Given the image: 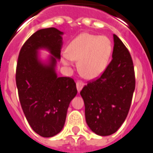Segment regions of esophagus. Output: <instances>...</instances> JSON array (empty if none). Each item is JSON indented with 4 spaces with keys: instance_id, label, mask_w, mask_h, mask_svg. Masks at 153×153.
<instances>
[{
    "instance_id": "1",
    "label": "esophagus",
    "mask_w": 153,
    "mask_h": 153,
    "mask_svg": "<svg viewBox=\"0 0 153 153\" xmlns=\"http://www.w3.org/2000/svg\"><path fill=\"white\" fill-rule=\"evenodd\" d=\"M84 85H85V84H84L82 81H80V80L76 81V88H77L78 92H80V90L82 89V88L84 87Z\"/></svg>"
}]
</instances>
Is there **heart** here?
I'll use <instances>...</instances> for the list:
<instances>
[{
    "mask_svg": "<svg viewBox=\"0 0 153 153\" xmlns=\"http://www.w3.org/2000/svg\"><path fill=\"white\" fill-rule=\"evenodd\" d=\"M112 52V42L107 36L84 33L71 41L67 52L62 54V61L69 65L73 60H79L80 74L87 79H95L105 70Z\"/></svg>",
    "mask_w": 153,
    "mask_h": 153,
    "instance_id": "b5f03b06",
    "label": "heart"
}]
</instances>
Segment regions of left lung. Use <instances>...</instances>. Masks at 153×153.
<instances>
[{
  "label": "left lung",
  "mask_w": 153,
  "mask_h": 153,
  "mask_svg": "<svg viewBox=\"0 0 153 153\" xmlns=\"http://www.w3.org/2000/svg\"><path fill=\"white\" fill-rule=\"evenodd\" d=\"M112 60L100 77L89 80L80 91L87 125L99 136L113 134L126 119L136 86L129 51L113 35Z\"/></svg>",
  "instance_id": "obj_1"
}]
</instances>
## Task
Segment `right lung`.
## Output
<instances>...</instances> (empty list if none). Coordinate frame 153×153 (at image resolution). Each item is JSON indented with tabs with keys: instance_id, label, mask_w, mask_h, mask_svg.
<instances>
[{
	"instance_id": "right-lung-1",
	"label": "right lung",
	"mask_w": 153,
	"mask_h": 153,
	"mask_svg": "<svg viewBox=\"0 0 153 153\" xmlns=\"http://www.w3.org/2000/svg\"><path fill=\"white\" fill-rule=\"evenodd\" d=\"M62 34L55 28L36 31L21 47L16 64V84L21 108L33 130L43 137H53L62 130L68 105L77 93L73 78L57 77L56 74ZM42 48L53 55L48 65L38 59L37 50Z\"/></svg>"
}]
</instances>
